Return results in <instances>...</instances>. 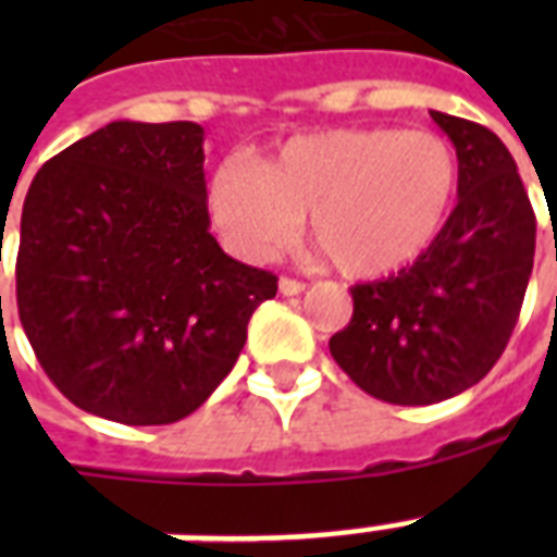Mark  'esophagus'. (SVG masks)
<instances>
[{"label":"esophagus","instance_id":"1","mask_svg":"<svg viewBox=\"0 0 557 557\" xmlns=\"http://www.w3.org/2000/svg\"><path fill=\"white\" fill-rule=\"evenodd\" d=\"M300 292H306V283H304V280L280 277V295L295 297V295H300Z\"/></svg>","mask_w":557,"mask_h":557}]
</instances>
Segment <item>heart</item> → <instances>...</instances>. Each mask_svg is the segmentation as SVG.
I'll return each mask as SVG.
<instances>
[{
    "label": "heart",
    "instance_id": "obj_1",
    "mask_svg": "<svg viewBox=\"0 0 557 557\" xmlns=\"http://www.w3.org/2000/svg\"><path fill=\"white\" fill-rule=\"evenodd\" d=\"M459 193L454 144L431 129L358 126L297 135L269 161H222L208 205L231 251L248 260L309 234L349 277H379L422 257Z\"/></svg>",
    "mask_w": 557,
    "mask_h": 557
}]
</instances>
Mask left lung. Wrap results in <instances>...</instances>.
Instances as JSON below:
<instances>
[{
    "instance_id": "8db88e82",
    "label": "left lung",
    "mask_w": 557,
    "mask_h": 557,
    "mask_svg": "<svg viewBox=\"0 0 557 557\" xmlns=\"http://www.w3.org/2000/svg\"><path fill=\"white\" fill-rule=\"evenodd\" d=\"M459 159L457 208L413 265L352 286V321L330 338L338 367L389 405H436L497 364L535 262V213L506 144L431 112Z\"/></svg>"
}]
</instances>
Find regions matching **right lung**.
Instances as JSON below:
<instances>
[{
    "instance_id": "1",
    "label": "right lung",
    "mask_w": 557,
    "mask_h": 557,
    "mask_svg": "<svg viewBox=\"0 0 557 557\" xmlns=\"http://www.w3.org/2000/svg\"><path fill=\"white\" fill-rule=\"evenodd\" d=\"M205 129L112 121L46 161L22 205L16 306L57 389L121 424H170L219 387L271 271L210 234Z\"/></svg>"
}]
</instances>
